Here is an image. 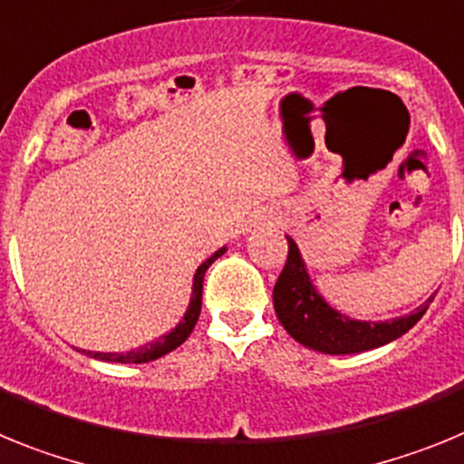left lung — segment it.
Listing matches in <instances>:
<instances>
[{
    "label": "left lung",
    "instance_id": "obj_1",
    "mask_svg": "<svg viewBox=\"0 0 464 464\" xmlns=\"http://www.w3.org/2000/svg\"><path fill=\"white\" fill-rule=\"evenodd\" d=\"M289 252L285 268L273 287V305L277 320L305 348L320 350L327 354H350L385 345L401 334L409 332L422 315L432 299L416 308L411 315L397 317L392 322H357L348 320L324 304L315 287L310 285L299 247L287 237Z\"/></svg>",
    "mask_w": 464,
    "mask_h": 464
}]
</instances>
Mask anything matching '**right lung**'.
I'll return each instance as SVG.
<instances>
[{"mask_svg":"<svg viewBox=\"0 0 464 464\" xmlns=\"http://www.w3.org/2000/svg\"><path fill=\"white\" fill-rule=\"evenodd\" d=\"M221 255H224V247L209 256L205 264L198 266V271H196V276H193V294H191V304H188L187 315H184V320L179 322V324H177V327L172 329L170 334L160 336L159 341H151V343L144 345V348L130 350V353H91V350H88L86 354H91V357H95V360H102V362H121V364H142V362L159 360V357L168 354L170 350H175L177 345H182L184 341L188 338V334L193 332V327H196V322H198L200 305H203V277H205V271H208L209 264H212V261H215L217 256H221Z\"/></svg>","mask_w":464,"mask_h":464,"instance_id":"right-lung-1","label":"right lung"}]
</instances>
